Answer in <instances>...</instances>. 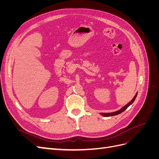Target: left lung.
Here are the masks:
<instances>
[{
    "label": "left lung",
    "mask_w": 159,
    "mask_h": 159,
    "mask_svg": "<svg viewBox=\"0 0 159 159\" xmlns=\"http://www.w3.org/2000/svg\"><path fill=\"white\" fill-rule=\"evenodd\" d=\"M137 92L135 94V95L134 96V98H133V99L131 101V102H129L127 105H125V106L123 107L121 109H120L119 110L117 111L112 112V113H100V114L102 115V116H103V117H111V116H114V115H119L120 113H121L123 111H124L125 110L127 109L130 106V105H131L134 102V99H135L136 98H137Z\"/></svg>",
    "instance_id": "obj_1"
}]
</instances>
